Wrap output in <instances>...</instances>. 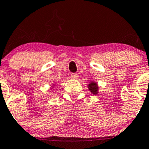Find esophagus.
Returning <instances> with one entry per match:
<instances>
[{
  "mask_svg": "<svg viewBox=\"0 0 149 149\" xmlns=\"http://www.w3.org/2000/svg\"><path fill=\"white\" fill-rule=\"evenodd\" d=\"M71 77L73 79H78V75L76 74V73H72V74H71Z\"/></svg>",
  "mask_w": 149,
  "mask_h": 149,
  "instance_id": "34e87169",
  "label": "esophagus"
}]
</instances>
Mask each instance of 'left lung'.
Listing matches in <instances>:
<instances>
[{
	"label": "left lung",
	"instance_id": "8db88e82",
	"mask_svg": "<svg viewBox=\"0 0 149 149\" xmlns=\"http://www.w3.org/2000/svg\"><path fill=\"white\" fill-rule=\"evenodd\" d=\"M88 88L91 94L94 95H97L99 94V86L98 84L94 81H90L88 84Z\"/></svg>",
	"mask_w": 149,
	"mask_h": 149
}]
</instances>
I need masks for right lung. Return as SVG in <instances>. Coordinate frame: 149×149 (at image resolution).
Returning <instances> with one entry per match:
<instances>
[{
  "instance_id": "1",
  "label": "right lung",
  "mask_w": 149,
  "mask_h": 149,
  "mask_svg": "<svg viewBox=\"0 0 149 149\" xmlns=\"http://www.w3.org/2000/svg\"><path fill=\"white\" fill-rule=\"evenodd\" d=\"M54 88H55V84H52V85H50V90H53Z\"/></svg>"
}]
</instances>
